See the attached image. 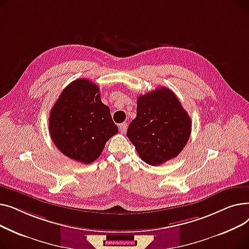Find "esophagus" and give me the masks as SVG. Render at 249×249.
Returning a JSON list of instances; mask_svg holds the SVG:
<instances>
[{"label":"esophagus","instance_id":"esophagus-1","mask_svg":"<svg viewBox=\"0 0 249 249\" xmlns=\"http://www.w3.org/2000/svg\"><path fill=\"white\" fill-rule=\"evenodd\" d=\"M127 123H122V124H120L119 125V129H120V131L122 132V133H125L126 132V130H127Z\"/></svg>","mask_w":249,"mask_h":249}]
</instances>
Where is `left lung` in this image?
Segmentation results:
<instances>
[{
  "label": "left lung",
  "instance_id": "left-lung-1",
  "mask_svg": "<svg viewBox=\"0 0 249 249\" xmlns=\"http://www.w3.org/2000/svg\"><path fill=\"white\" fill-rule=\"evenodd\" d=\"M191 129V118L174 91L161 87L138 96L137 115L127 136L143 161L160 165L184 149Z\"/></svg>",
  "mask_w": 249,
  "mask_h": 249
}]
</instances>
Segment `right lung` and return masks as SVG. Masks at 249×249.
Instances as JSON below:
<instances>
[{
    "instance_id": "right-lung-1",
    "label": "right lung",
    "mask_w": 249,
    "mask_h": 249,
    "mask_svg": "<svg viewBox=\"0 0 249 249\" xmlns=\"http://www.w3.org/2000/svg\"><path fill=\"white\" fill-rule=\"evenodd\" d=\"M49 132L61 153L89 164L118 133V127L109 107L101 101L99 87L87 78H78L62 90L52 107Z\"/></svg>"
}]
</instances>
